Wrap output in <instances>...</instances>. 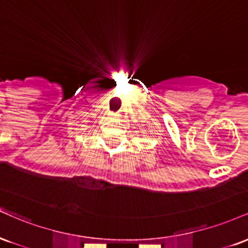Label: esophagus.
I'll return each instance as SVG.
<instances>
[{"label": "esophagus", "instance_id": "obj_1", "mask_svg": "<svg viewBox=\"0 0 248 248\" xmlns=\"http://www.w3.org/2000/svg\"><path fill=\"white\" fill-rule=\"evenodd\" d=\"M115 115H116V114H115Z\"/></svg>", "mask_w": 248, "mask_h": 248}]
</instances>
